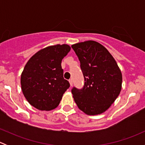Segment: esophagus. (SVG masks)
<instances>
[{
	"mask_svg": "<svg viewBox=\"0 0 145 145\" xmlns=\"http://www.w3.org/2000/svg\"><path fill=\"white\" fill-rule=\"evenodd\" d=\"M69 83H70V86H72V85H73V80H72V78H70V79L69 80Z\"/></svg>",
	"mask_w": 145,
	"mask_h": 145,
	"instance_id": "obj_1",
	"label": "esophagus"
}]
</instances>
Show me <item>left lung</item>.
<instances>
[{
  "mask_svg": "<svg viewBox=\"0 0 145 145\" xmlns=\"http://www.w3.org/2000/svg\"><path fill=\"white\" fill-rule=\"evenodd\" d=\"M84 76L82 89L71 90L77 106L88 115L107 110L119 95L122 74L114 58L100 43L87 40L71 45Z\"/></svg>",
  "mask_w": 145,
  "mask_h": 145,
  "instance_id": "1",
  "label": "left lung"
}]
</instances>
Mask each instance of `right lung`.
I'll list each match as a JSON object with an SVG mask.
<instances>
[{
	"label": "right lung",
	"mask_w": 145,
	"mask_h": 145,
	"mask_svg": "<svg viewBox=\"0 0 145 145\" xmlns=\"http://www.w3.org/2000/svg\"><path fill=\"white\" fill-rule=\"evenodd\" d=\"M70 50L67 44L48 46L36 52L26 64L21 75L22 90L29 103L36 109H55L69 88V83L63 77L61 63Z\"/></svg>",
	"instance_id": "obj_1"
}]
</instances>
